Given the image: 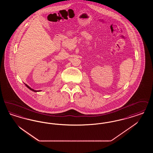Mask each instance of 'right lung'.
I'll return each instance as SVG.
<instances>
[{
	"label": "right lung",
	"instance_id": "right-lung-1",
	"mask_svg": "<svg viewBox=\"0 0 153 153\" xmlns=\"http://www.w3.org/2000/svg\"><path fill=\"white\" fill-rule=\"evenodd\" d=\"M25 85H26L27 87L29 89H30L31 91H34V92H38L37 91H36V90H34V89H33L31 88L29 86H28V85H27V84H25Z\"/></svg>",
	"mask_w": 153,
	"mask_h": 153
}]
</instances>
